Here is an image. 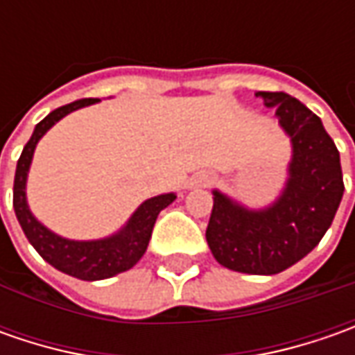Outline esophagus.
I'll list each match as a JSON object with an SVG mask.
<instances>
[{
	"label": "esophagus",
	"instance_id": "1",
	"mask_svg": "<svg viewBox=\"0 0 355 355\" xmlns=\"http://www.w3.org/2000/svg\"><path fill=\"white\" fill-rule=\"evenodd\" d=\"M198 185H201V187H207V185L211 184V178H207V175H203V178H199L198 182H196Z\"/></svg>",
	"mask_w": 355,
	"mask_h": 355
}]
</instances>
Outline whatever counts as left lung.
I'll list each match as a JSON object with an SVG mask.
<instances>
[{"label":"left lung","mask_w":355,"mask_h":355,"mask_svg":"<svg viewBox=\"0 0 355 355\" xmlns=\"http://www.w3.org/2000/svg\"><path fill=\"white\" fill-rule=\"evenodd\" d=\"M277 108L291 136L293 159L279 199L265 209H247L213 191L205 231L219 265L247 275H277L312 251L332 225L344 196L340 152L322 120L286 92H257Z\"/></svg>","instance_id":"left-lung-1"}]
</instances>
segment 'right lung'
<instances>
[{
	"instance_id": "add662e5",
	"label": "right lung",
	"mask_w": 355,
	"mask_h": 355,
	"mask_svg": "<svg viewBox=\"0 0 355 355\" xmlns=\"http://www.w3.org/2000/svg\"><path fill=\"white\" fill-rule=\"evenodd\" d=\"M94 103H98V98L75 101L53 110L49 116L43 118L35 126L33 136L29 138V142L25 144L21 152L17 159V170H15V182H13V209H15L17 221L25 237L29 239L35 251L39 252L49 265L80 280L110 279L136 265L148 249L157 215L175 199V193H164V196L146 199L116 235L98 239V241L62 239L35 219L33 213L29 211L27 198H25L27 171L33 159L35 146L43 138V134L62 116Z\"/></svg>"
}]
</instances>
